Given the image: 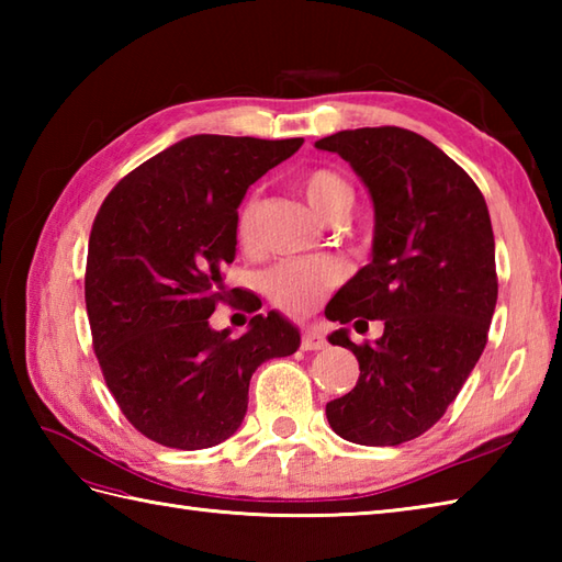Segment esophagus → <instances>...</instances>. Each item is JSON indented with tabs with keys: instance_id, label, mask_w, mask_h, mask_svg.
<instances>
[{
	"instance_id": "esophagus-1",
	"label": "esophagus",
	"mask_w": 562,
	"mask_h": 562,
	"mask_svg": "<svg viewBox=\"0 0 562 562\" xmlns=\"http://www.w3.org/2000/svg\"><path fill=\"white\" fill-rule=\"evenodd\" d=\"M302 348L304 350H324L326 348V338L318 328H304L302 330Z\"/></svg>"
}]
</instances>
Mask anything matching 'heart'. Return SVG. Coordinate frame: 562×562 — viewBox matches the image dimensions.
<instances>
[{
	"label": "heart",
	"instance_id": "1",
	"mask_svg": "<svg viewBox=\"0 0 562 562\" xmlns=\"http://www.w3.org/2000/svg\"><path fill=\"white\" fill-rule=\"evenodd\" d=\"M302 193L308 205L321 217L345 220L355 205V190L345 181V176L333 169H312L302 178ZM256 210L258 200L248 198L236 217V238L241 246H254L256 241ZM342 266L333 258H292L274 266L262 284L274 306L288 314H308L324 300L326 292L342 280Z\"/></svg>",
	"mask_w": 562,
	"mask_h": 562
}]
</instances>
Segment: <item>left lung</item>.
Here are the masks:
<instances>
[{
    "mask_svg": "<svg viewBox=\"0 0 562 562\" xmlns=\"http://www.w3.org/2000/svg\"><path fill=\"white\" fill-rule=\"evenodd\" d=\"M316 149L348 161L374 205L372 260L326 306L342 324L328 342L360 362L326 417L355 445L396 447L445 415L483 355L497 304L491 214L471 176L411 130H340ZM374 317L382 338L355 346L347 326Z\"/></svg>",
    "mask_w": 562,
    "mask_h": 562,
    "instance_id": "left-lung-1",
    "label": "left lung"
}]
</instances>
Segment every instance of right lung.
I'll return each mask as SVG.
<instances>
[{
  "instance_id": "obj_1",
  "label": "right lung",
  "mask_w": 562,
  "mask_h": 562,
  "mask_svg": "<svg viewBox=\"0 0 562 562\" xmlns=\"http://www.w3.org/2000/svg\"><path fill=\"white\" fill-rule=\"evenodd\" d=\"M302 145L186 137L125 176L93 220L83 282L93 350L123 415L164 447L229 439L256 369L300 348V328L278 312L256 314L241 338L210 316L229 296L222 270L236 256L246 190Z\"/></svg>"
}]
</instances>
